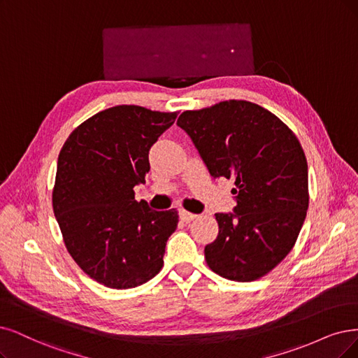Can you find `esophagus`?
Returning a JSON list of instances; mask_svg holds the SVG:
<instances>
[{"mask_svg": "<svg viewBox=\"0 0 358 358\" xmlns=\"http://www.w3.org/2000/svg\"><path fill=\"white\" fill-rule=\"evenodd\" d=\"M196 217H197V215L189 213V210H184V209L180 210V218H181V221H184V222H190V221H193Z\"/></svg>", "mask_w": 358, "mask_h": 358, "instance_id": "obj_1", "label": "esophagus"}]
</instances>
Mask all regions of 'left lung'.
Returning a JSON list of instances; mask_svg holds the SVG:
<instances>
[{
	"mask_svg": "<svg viewBox=\"0 0 358 358\" xmlns=\"http://www.w3.org/2000/svg\"><path fill=\"white\" fill-rule=\"evenodd\" d=\"M187 132L214 178L234 180V213L215 214L217 239L205 246L209 268L252 282L292 250L308 209V166L301 144L279 117L245 100L186 110Z\"/></svg>",
	"mask_w": 358,
	"mask_h": 358,
	"instance_id": "left-lung-1",
	"label": "left lung"
}]
</instances>
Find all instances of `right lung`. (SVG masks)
<instances>
[{
  "label": "right lung",
  "mask_w": 358,
  "mask_h": 358,
  "mask_svg": "<svg viewBox=\"0 0 358 358\" xmlns=\"http://www.w3.org/2000/svg\"><path fill=\"white\" fill-rule=\"evenodd\" d=\"M177 112L122 104L87 119L59 155L52 209L66 249L91 279L112 287H137L161 271L176 209L137 202L149 150L174 124Z\"/></svg>",
  "instance_id": "1"
}]
</instances>
